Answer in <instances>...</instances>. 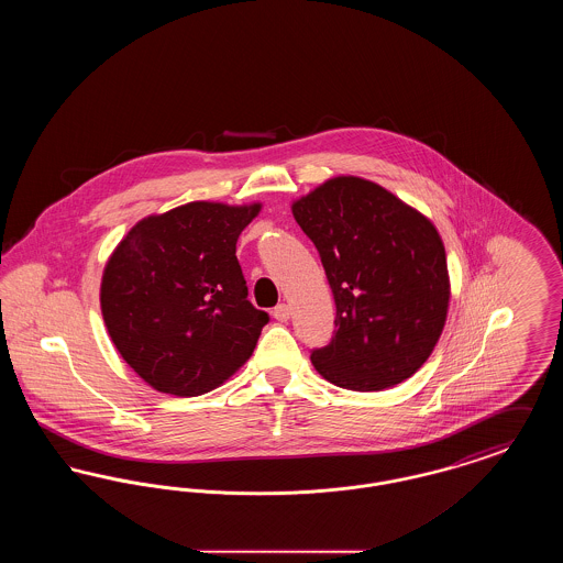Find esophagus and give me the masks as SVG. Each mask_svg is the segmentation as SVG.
Here are the masks:
<instances>
[{"mask_svg": "<svg viewBox=\"0 0 563 563\" xmlns=\"http://www.w3.org/2000/svg\"><path fill=\"white\" fill-rule=\"evenodd\" d=\"M289 314H291V308L287 303H278L274 310H272V317L276 321L287 322L289 321Z\"/></svg>", "mask_w": 563, "mask_h": 563, "instance_id": "1", "label": "esophagus"}]
</instances>
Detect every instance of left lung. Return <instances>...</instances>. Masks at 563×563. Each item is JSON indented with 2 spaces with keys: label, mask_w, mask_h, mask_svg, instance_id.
<instances>
[{
  "label": "left lung",
  "mask_w": 563,
  "mask_h": 563,
  "mask_svg": "<svg viewBox=\"0 0 563 563\" xmlns=\"http://www.w3.org/2000/svg\"><path fill=\"white\" fill-rule=\"evenodd\" d=\"M295 221L314 242L335 299V331L312 350L319 374L349 390H384L429 358L450 306L445 246L422 213L361 177L299 198Z\"/></svg>",
  "instance_id": "8db88e82"
}]
</instances>
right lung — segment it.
Returning <instances> with one entry per match:
<instances>
[{
	"label": "right lung",
	"mask_w": 563,
	"mask_h": 563,
	"mask_svg": "<svg viewBox=\"0 0 563 563\" xmlns=\"http://www.w3.org/2000/svg\"><path fill=\"white\" fill-rule=\"evenodd\" d=\"M262 205L189 202L139 221L109 257L101 312L122 358L152 388L211 393L268 324L249 299L236 241Z\"/></svg>",
	"instance_id": "add662e5"
}]
</instances>
